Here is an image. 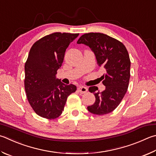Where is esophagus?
Returning <instances> with one entry per match:
<instances>
[{"mask_svg":"<svg viewBox=\"0 0 156 156\" xmlns=\"http://www.w3.org/2000/svg\"><path fill=\"white\" fill-rule=\"evenodd\" d=\"M87 88L86 87H83V86H82V87H78V92H80V93H86L87 91Z\"/></svg>","mask_w":156,"mask_h":156,"instance_id":"obj_1","label":"esophagus"}]
</instances>
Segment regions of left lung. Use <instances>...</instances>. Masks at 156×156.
<instances>
[{
    "label": "left lung",
    "instance_id": "8db88e82",
    "mask_svg": "<svg viewBox=\"0 0 156 156\" xmlns=\"http://www.w3.org/2000/svg\"><path fill=\"white\" fill-rule=\"evenodd\" d=\"M77 44L89 46L94 52L98 66L106 71L102 76L105 90L100 92L95 86L89 88L95 101L87 109L98 115L111 112L123 100L129 85L131 63L126 48L121 41L100 33L84 34Z\"/></svg>",
    "mask_w": 156,
    "mask_h": 156
}]
</instances>
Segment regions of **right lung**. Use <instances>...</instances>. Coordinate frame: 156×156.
I'll list each match as a JSON object with an SVG mask.
<instances>
[{
  "label": "right lung",
  "mask_w": 156,
  "mask_h": 156,
  "mask_svg": "<svg viewBox=\"0 0 156 156\" xmlns=\"http://www.w3.org/2000/svg\"><path fill=\"white\" fill-rule=\"evenodd\" d=\"M78 33H54L37 41L25 63L24 88L30 105L37 115L54 119L62 114L67 97L76 87L56 78L66 50Z\"/></svg>",
  "instance_id": "add662e5"
}]
</instances>
